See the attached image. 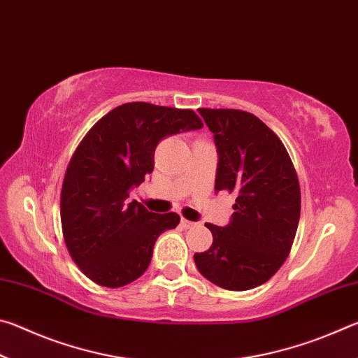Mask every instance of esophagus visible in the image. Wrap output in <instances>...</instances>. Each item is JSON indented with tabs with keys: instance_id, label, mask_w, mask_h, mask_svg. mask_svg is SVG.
Listing matches in <instances>:
<instances>
[{
	"instance_id": "1",
	"label": "esophagus",
	"mask_w": 358,
	"mask_h": 358,
	"mask_svg": "<svg viewBox=\"0 0 358 358\" xmlns=\"http://www.w3.org/2000/svg\"><path fill=\"white\" fill-rule=\"evenodd\" d=\"M181 226H183L185 229H191V227L196 226V222H192V221H187L186 217H181Z\"/></svg>"
}]
</instances>
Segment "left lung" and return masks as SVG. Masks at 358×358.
<instances>
[{"label":"left lung","mask_w":358,"mask_h":358,"mask_svg":"<svg viewBox=\"0 0 358 358\" xmlns=\"http://www.w3.org/2000/svg\"><path fill=\"white\" fill-rule=\"evenodd\" d=\"M217 148L216 191L237 194L226 227L207 222L213 243L194 254L201 275L227 290L257 287L281 268L300 220V185L292 159L256 115L199 108Z\"/></svg>","instance_id":"8db88e82"}]
</instances>
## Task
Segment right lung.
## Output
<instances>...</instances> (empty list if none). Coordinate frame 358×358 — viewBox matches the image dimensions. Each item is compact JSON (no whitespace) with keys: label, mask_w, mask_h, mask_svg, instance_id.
I'll list each match as a JSON object with an SVG mask.
<instances>
[{"label":"right lung","mask_w":358,"mask_h":358,"mask_svg":"<svg viewBox=\"0 0 358 358\" xmlns=\"http://www.w3.org/2000/svg\"><path fill=\"white\" fill-rule=\"evenodd\" d=\"M203 128L189 108L128 102L104 115L78 143L62 187L64 243L82 273L104 287L126 286L141 278L155 241L180 222L177 213L157 215L129 189L153 172L162 138Z\"/></svg>","instance_id":"1"}]
</instances>
